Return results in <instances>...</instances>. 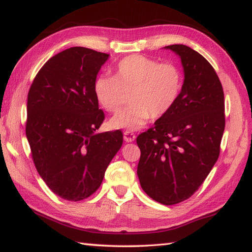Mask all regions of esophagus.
Here are the masks:
<instances>
[{
    "mask_svg": "<svg viewBox=\"0 0 252 252\" xmlns=\"http://www.w3.org/2000/svg\"><path fill=\"white\" fill-rule=\"evenodd\" d=\"M123 138H125L126 142H132V141H134L135 134L131 131H125V133H123Z\"/></svg>",
    "mask_w": 252,
    "mask_h": 252,
    "instance_id": "34e87169",
    "label": "esophagus"
}]
</instances>
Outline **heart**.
I'll list each match as a JSON object with an SVG mask.
<instances>
[{
	"label": "heart",
	"mask_w": 252,
	"mask_h": 252,
	"mask_svg": "<svg viewBox=\"0 0 252 252\" xmlns=\"http://www.w3.org/2000/svg\"><path fill=\"white\" fill-rule=\"evenodd\" d=\"M183 76L172 63L133 54L122 59L113 76L99 75L93 83V92L101 108L117 112L130 94V106L111 119L112 129L135 131L150 120L163 118L180 97Z\"/></svg>",
	"instance_id": "heart-1"
}]
</instances>
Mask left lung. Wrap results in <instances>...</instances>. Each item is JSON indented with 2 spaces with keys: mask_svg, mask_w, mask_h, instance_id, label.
I'll use <instances>...</instances> for the list:
<instances>
[{
  "mask_svg": "<svg viewBox=\"0 0 252 252\" xmlns=\"http://www.w3.org/2000/svg\"><path fill=\"white\" fill-rule=\"evenodd\" d=\"M165 49L180 57L185 81L173 109L136 138V172L149 197L171 206L189 199L210 173L225 119L223 89L210 63L187 45Z\"/></svg>",
  "mask_w": 252,
  "mask_h": 252,
  "instance_id": "1",
  "label": "left lung"
}]
</instances>
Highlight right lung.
I'll return each mask as SVG.
<instances>
[{
	"label": "right lung",
	"instance_id": "1",
	"mask_svg": "<svg viewBox=\"0 0 252 252\" xmlns=\"http://www.w3.org/2000/svg\"><path fill=\"white\" fill-rule=\"evenodd\" d=\"M109 54L73 46L51 58L28 94L25 133L37 172L53 192L69 201L99 189L120 150V130L95 133L104 120L93 92Z\"/></svg>",
	"mask_w": 252,
	"mask_h": 252
}]
</instances>
